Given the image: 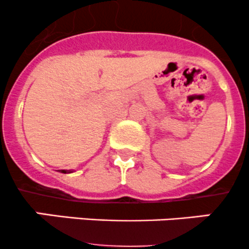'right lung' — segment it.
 Instances as JSON below:
<instances>
[{
    "mask_svg": "<svg viewBox=\"0 0 249 249\" xmlns=\"http://www.w3.org/2000/svg\"><path fill=\"white\" fill-rule=\"evenodd\" d=\"M60 172H61V173H71L73 171H71V170H60Z\"/></svg>",
    "mask_w": 249,
    "mask_h": 249,
    "instance_id": "1",
    "label": "right lung"
}]
</instances>
